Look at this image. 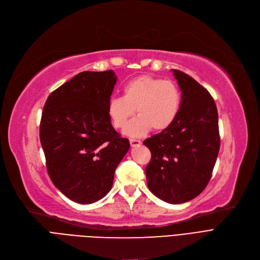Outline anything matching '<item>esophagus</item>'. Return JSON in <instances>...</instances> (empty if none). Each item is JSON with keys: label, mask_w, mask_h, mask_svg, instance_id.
Here are the masks:
<instances>
[{"label": "esophagus", "mask_w": 260, "mask_h": 260, "mask_svg": "<svg viewBox=\"0 0 260 260\" xmlns=\"http://www.w3.org/2000/svg\"><path fill=\"white\" fill-rule=\"evenodd\" d=\"M129 143H131V146L135 147V146H139L141 144V141L138 139H131Z\"/></svg>", "instance_id": "1"}]
</instances>
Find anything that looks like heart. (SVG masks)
I'll use <instances>...</instances> for the list:
<instances>
[{
	"label": "heart",
	"mask_w": 260,
	"mask_h": 260,
	"mask_svg": "<svg viewBox=\"0 0 260 260\" xmlns=\"http://www.w3.org/2000/svg\"><path fill=\"white\" fill-rule=\"evenodd\" d=\"M181 93L174 82L151 76L132 79L123 87V97H113L107 103V114L116 128H123L136 109L139 115L124 129L128 137H142L152 127L169 128L179 114Z\"/></svg>",
	"instance_id": "obj_1"
}]
</instances>
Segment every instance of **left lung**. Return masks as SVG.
<instances>
[{
    "mask_svg": "<svg viewBox=\"0 0 260 260\" xmlns=\"http://www.w3.org/2000/svg\"><path fill=\"white\" fill-rule=\"evenodd\" d=\"M182 91L173 124L144 140L152 158L147 186L161 200L179 204L207 187L219 153L218 113L211 93L188 75L172 70Z\"/></svg>",
    "mask_w": 260,
    "mask_h": 260,
    "instance_id": "obj_1",
    "label": "left lung"
}]
</instances>
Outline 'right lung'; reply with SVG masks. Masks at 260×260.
<instances>
[{
    "label": "right lung",
    "mask_w": 260,
    "mask_h": 260,
    "mask_svg": "<svg viewBox=\"0 0 260 260\" xmlns=\"http://www.w3.org/2000/svg\"><path fill=\"white\" fill-rule=\"evenodd\" d=\"M117 77L113 71L83 72L53 90L40 123V141L52 183L71 200L89 204L113 186L129 141L107 114Z\"/></svg>",
    "instance_id": "obj_1"
}]
</instances>
